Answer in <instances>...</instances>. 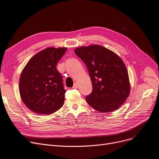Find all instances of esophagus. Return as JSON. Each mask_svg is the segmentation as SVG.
Listing matches in <instances>:
<instances>
[{"instance_id":"1","label":"esophagus","mask_w":159,"mask_h":159,"mask_svg":"<svg viewBox=\"0 0 159 159\" xmlns=\"http://www.w3.org/2000/svg\"><path fill=\"white\" fill-rule=\"evenodd\" d=\"M78 87V84H74V86L72 87V88L73 89H77Z\"/></svg>"}]
</instances>
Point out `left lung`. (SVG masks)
<instances>
[{"mask_svg": "<svg viewBox=\"0 0 159 159\" xmlns=\"http://www.w3.org/2000/svg\"><path fill=\"white\" fill-rule=\"evenodd\" d=\"M74 52L85 64L92 82L87 103L101 112L117 110L130 93L128 72L121 58L98 45L78 47Z\"/></svg>", "mask_w": 159, "mask_h": 159, "instance_id": "left-lung-1", "label": "left lung"}]
</instances>
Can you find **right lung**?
<instances>
[{
    "instance_id": "1",
    "label": "right lung",
    "mask_w": 159,
    "mask_h": 159,
    "mask_svg": "<svg viewBox=\"0 0 159 159\" xmlns=\"http://www.w3.org/2000/svg\"><path fill=\"white\" fill-rule=\"evenodd\" d=\"M67 48L48 47L37 53L27 63L19 81L21 100L31 111L50 114L61 108L66 91L57 64Z\"/></svg>"
}]
</instances>
